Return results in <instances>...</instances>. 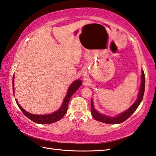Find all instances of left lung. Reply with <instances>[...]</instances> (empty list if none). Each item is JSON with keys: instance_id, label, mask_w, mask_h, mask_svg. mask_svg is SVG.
I'll use <instances>...</instances> for the list:
<instances>
[{"instance_id": "left-lung-1", "label": "left lung", "mask_w": 156, "mask_h": 156, "mask_svg": "<svg viewBox=\"0 0 156 156\" xmlns=\"http://www.w3.org/2000/svg\"><path fill=\"white\" fill-rule=\"evenodd\" d=\"M144 87H145V76L144 73L143 69H142V75H141V84L140 87V91L138 94V98H137L135 102L131 105V106L126 109L125 112L119 113L115 116H109L102 113H100L95 109L94 105L93 99L91 100V113L95 120H96L99 122L107 123V124H119L123 122L124 121L127 120L130 116L133 114L134 112L137 109V108L140 104L143 98L144 93Z\"/></svg>"}]
</instances>
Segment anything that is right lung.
Listing matches in <instances>:
<instances>
[{"mask_svg": "<svg viewBox=\"0 0 156 156\" xmlns=\"http://www.w3.org/2000/svg\"><path fill=\"white\" fill-rule=\"evenodd\" d=\"M14 74L13 76V81H12L13 92H14ZM81 84H82V81L80 80H76L75 81H73V83L71 84V85L68 89L67 93L66 94L61 106H60L59 109L57 111H56V112H54L52 113H49V114H45V115L32 114V113H29L27 112V111L23 109V108L20 107V105H19V103H18L16 100V102L17 105L18 106V107L20 108V109L22 111V112L23 113H24V115L25 116H27L28 118H30L31 120H32L33 122L38 124L54 123L60 120L63 116L66 114V113L67 112L68 104H69V102L71 97H72L73 96V94L78 90Z\"/></svg>", "mask_w": 156, "mask_h": 156, "instance_id": "obj_1", "label": "right lung"}]
</instances>
